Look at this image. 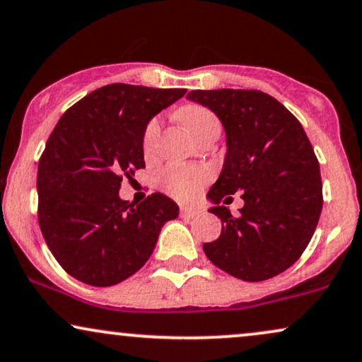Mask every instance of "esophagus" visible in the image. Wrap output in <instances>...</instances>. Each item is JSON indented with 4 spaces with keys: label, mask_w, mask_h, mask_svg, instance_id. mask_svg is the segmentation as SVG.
<instances>
[{
    "label": "esophagus",
    "mask_w": 362,
    "mask_h": 362,
    "mask_svg": "<svg viewBox=\"0 0 362 362\" xmlns=\"http://www.w3.org/2000/svg\"><path fill=\"white\" fill-rule=\"evenodd\" d=\"M204 210L200 207H189V205H184V207H180V215L184 218H195L199 217V215H202Z\"/></svg>",
    "instance_id": "esophagus-1"
}]
</instances>
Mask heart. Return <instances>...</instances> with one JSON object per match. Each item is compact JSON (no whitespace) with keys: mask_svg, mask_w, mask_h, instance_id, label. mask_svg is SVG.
<instances>
[{"mask_svg":"<svg viewBox=\"0 0 362 362\" xmlns=\"http://www.w3.org/2000/svg\"><path fill=\"white\" fill-rule=\"evenodd\" d=\"M175 115L178 122L184 125L197 140L200 136L209 134L212 130H221V122L212 110L204 107L200 103H185L177 108ZM158 120L152 118L144 128V135H141V148H144L145 155L153 153L155 145H157L158 139ZM210 177V172L207 168L202 167H192V165H168L163 168L160 173L158 182L162 189L167 192L168 195L175 197L178 200H189L192 197L199 194L200 187L204 182Z\"/></svg>","mask_w":362,"mask_h":362,"instance_id":"heart-1","label":"heart"}]
</instances>
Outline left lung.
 <instances>
[{
    "mask_svg": "<svg viewBox=\"0 0 362 362\" xmlns=\"http://www.w3.org/2000/svg\"><path fill=\"white\" fill-rule=\"evenodd\" d=\"M187 97L212 110L227 135L226 162L207 195L222 232L204 244L205 255L247 282L277 276L303 255L322 210L319 162L303 125L259 90H194ZM235 191L245 199L239 216L220 205Z\"/></svg>",
    "mask_w": 362,
    "mask_h": 362,
    "instance_id": "1",
    "label": "left lung"
}]
</instances>
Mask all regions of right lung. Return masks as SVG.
<instances>
[{
    "mask_svg": "<svg viewBox=\"0 0 362 362\" xmlns=\"http://www.w3.org/2000/svg\"><path fill=\"white\" fill-rule=\"evenodd\" d=\"M184 88L112 83L70 107L38 162V222L71 277L95 287L125 281L152 255L163 223L178 215L160 192L135 205L118 197L123 177L145 168L141 135Z\"/></svg>",
    "mask_w": 362,
    "mask_h": 362,
    "instance_id": "add662e5",
    "label": "right lung"
}]
</instances>
